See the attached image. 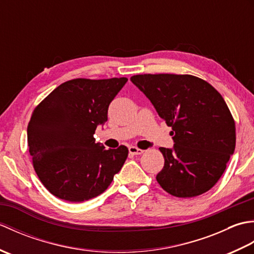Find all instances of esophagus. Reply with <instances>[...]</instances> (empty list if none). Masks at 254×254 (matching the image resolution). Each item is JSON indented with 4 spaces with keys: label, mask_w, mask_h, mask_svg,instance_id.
I'll list each match as a JSON object with an SVG mask.
<instances>
[{
    "label": "esophagus",
    "mask_w": 254,
    "mask_h": 254,
    "mask_svg": "<svg viewBox=\"0 0 254 254\" xmlns=\"http://www.w3.org/2000/svg\"><path fill=\"white\" fill-rule=\"evenodd\" d=\"M128 152H130V154H132V155H142L144 153V150L139 149L135 146H130L128 147Z\"/></svg>",
    "instance_id": "34e87169"
}]
</instances>
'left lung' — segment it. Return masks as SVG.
<instances>
[{
  "mask_svg": "<svg viewBox=\"0 0 254 254\" xmlns=\"http://www.w3.org/2000/svg\"><path fill=\"white\" fill-rule=\"evenodd\" d=\"M131 82L172 127V148L160 147L165 165L156 176L166 192L194 197L210 190L235 152V120L212 85L193 75L142 74Z\"/></svg>",
  "mask_w": 254,
  "mask_h": 254,
  "instance_id": "left-lung-1",
  "label": "left lung"
}]
</instances>
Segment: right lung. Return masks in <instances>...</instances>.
Returning <instances> with one entry per match:
<instances>
[{"mask_svg": "<svg viewBox=\"0 0 254 254\" xmlns=\"http://www.w3.org/2000/svg\"><path fill=\"white\" fill-rule=\"evenodd\" d=\"M127 77L75 78L61 84L32 112L27 141L36 174L47 190L77 203L105 192L126 163L128 149L95 143L99 124Z\"/></svg>", "mask_w": 254, "mask_h": 254, "instance_id": "obj_1", "label": "right lung"}]
</instances>
